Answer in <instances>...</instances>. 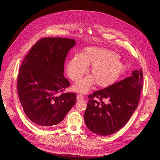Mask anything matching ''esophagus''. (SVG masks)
<instances>
[{
  "instance_id": "34e87169",
  "label": "esophagus",
  "mask_w": 160,
  "mask_h": 160,
  "mask_svg": "<svg viewBox=\"0 0 160 160\" xmlns=\"http://www.w3.org/2000/svg\"><path fill=\"white\" fill-rule=\"evenodd\" d=\"M83 95H77V100H83Z\"/></svg>"
}]
</instances>
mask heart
<instances>
[{
	"label": "heart",
	"instance_id": "obj_1",
	"mask_svg": "<svg viewBox=\"0 0 160 160\" xmlns=\"http://www.w3.org/2000/svg\"><path fill=\"white\" fill-rule=\"evenodd\" d=\"M91 67V74L80 80L74 88L81 93L88 91L92 85L106 88L113 85L125 71L124 63L119 60V55L106 48L90 47L83 50L80 56L75 55L67 61V76L73 82L78 81Z\"/></svg>",
	"mask_w": 160,
	"mask_h": 160
}]
</instances>
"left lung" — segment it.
Segmentation results:
<instances>
[{"label": "left lung", "instance_id": "left-lung-1", "mask_svg": "<svg viewBox=\"0 0 160 160\" xmlns=\"http://www.w3.org/2000/svg\"><path fill=\"white\" fill-rule=\"evenodd\" d=\"M131 77L90 94L84 114L88 128L100 136L111 135L129 121L137 109L142 89L141 69ZM106 100L107 103H104Z\"/></svg>", "mask_w": 160, "mask_h": 160}]
</instances>
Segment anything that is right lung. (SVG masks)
Returning a JSON list of instances; mask_svg holds the SVG:
<instances>
[{"mask_svg": "<svg viewBox=\"0 0 160 160\" xmlns=\"http://www.w3.org/2000/svg\"><path fill=\"white\" fill-rule=\"evenodd\" d=\"M74 45L69 38H41L20 66L17 81L20 102L28 118L39 128L60 123L77 102L74 93H63L70 86L63 76L64 63Z\"/></svg>", "mask_w": 160, "mask_h": 160, "instance_id": "add662e5", "label": "right lung"}]
</instances>
